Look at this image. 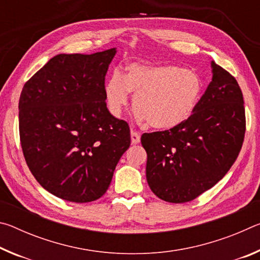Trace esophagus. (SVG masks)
Here are the masks:
<instances>
[{
  "instance_id": "esophagus-1",
  "label": "esophagus",
  "mask_w": 260,
  "mask_h": 260,
  "mask_svg": "<svg viewBox=\"0 0 260 260\" xmlns=\"http://www.w3.org/2000/svg\"><path fill=\"white\" fill-rule=\"evenodd\" d=\"M131 141L133 144L140 143V141H141L140 133H138V132H135V131H132L131 132Z\"/></svg>"
}]
</instances>
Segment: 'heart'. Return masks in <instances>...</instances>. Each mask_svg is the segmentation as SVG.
<instances>
[{
  "label": "heart",
  "instance_id": "heart-1",
  "mask_svg": "<svg viewBox=\"0 0 260 260\" xmlns=\"http://www.w3.org/2000/svg\"><path fill=\"white\" fill-rule=\"evenodd\" d=\"M203 83L199 74L178 65L133 63L126 73L114 71L105 85L110 113L120 117L134 93L136 116L157 129H172L192 116Z\"/></svg>",
  "mask_w": 260,
  "mask_h": 260
}]
</instances>
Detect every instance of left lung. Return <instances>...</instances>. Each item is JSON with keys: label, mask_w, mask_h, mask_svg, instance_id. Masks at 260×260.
I'll return each mask as SVG.
<instances>
[{"label": "left lung", "mask_w": 260, "mask_h": 260, "mask_svg": "<svg viewBox=\"0 0 260 260\" xmlns=\"http://www.w3.org/2000/svg\"><path fill=\"white\" fill-rule=\"evenodd\" d=\"M212 81L189 119L144 133L147 181L157 197L186 203L220 181L234 164L245 134L243 95L236 79L211 61Z\"/></svg>", "instance_id": "left-lung-1"}]
</instances>
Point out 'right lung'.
<instances>
[{
	"label": "right lung",
	"mask_w": 260,
	"mask_h": 260,
	"mask_svg": "<svg viewBox=\"0 0 260 260\" xmlns=\"http://www.w3.org/2000/svg\"><path fill=\"white\" fill-rule=\"evenodd\" d=\"M116 48L59 54L25 83L19 135L28 169L52 195L74 203L102 197L131 146L129 127L109 112L105 74Z\"/></svg>",
	"instance_id": "add662e5"
}]
</instances>
